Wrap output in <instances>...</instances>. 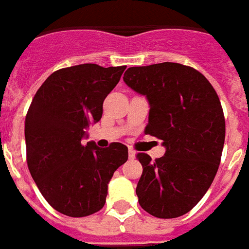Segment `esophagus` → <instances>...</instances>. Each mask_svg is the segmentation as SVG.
<instances>
[{
    "label": "esophagus",
    "instance_id": "obj_1",
    "mask_svg": "<svg viewBox=\"0 0 249 249\" xmlns=\"http://www.w3.org/2000/svg\"><path fill=\"white\" fill-rule=\"evenodd\" d=\"M135 156H136V152H135L134 149H128V157H130V159H134Z\"/></svg>",
    "mask_w": 249,
    "mask_h": 249
}]
</instances>
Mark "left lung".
<instances>
[{"label": "left lung", "instance_id": "obj_1", "mask_svg": "<svg viewBox=\"0 0 249 249\" xmlns=\"http://www.w3.org/2000/svg\"><path fill=\"white\" fill-rule=\"evenodd\" d=\"M123 81L150 105L145 134L163 141L164 156L139 153L141 208L158 218L188 213L210 189L225 141L221 103L202 73L178 63L131 67Z\"/></svg>", "mask_w": 249, "mask_h": 249}]
</instances>
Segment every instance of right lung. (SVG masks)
I'll return each instance as SVG.
<instances>
[{
	"label": "right lung",
	"instance_id": "obj_1",
	"mask_svg": "<svg viewBox=\"0 0 249 249\" xmlns=\"http://www.w3.org/2000/svg\"><path fill=\"white\" fill-rule=\"evenodd\" d=\"M126 67L79 64L53 71L36 92L25 117L27 163L47 203L71 217L105 204L114 171L128 159L121 142L99 148L83 142L103 115V103Z\"/></svg>",
	"mask_w": 249,
	"mask_h": 249
}]
</instances>
